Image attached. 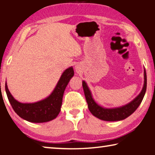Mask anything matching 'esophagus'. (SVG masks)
<instances>
[{
    "instance_id": "1",
    "label": "esophagus",
    "mask_w": 155,
    "mask_h": 155,
    "mask_svg": "<svg viewBox=\"0 0 155 155\" xmlns=\"http://www.w3.org/2000/svg\"><path fill=\"white\" fill-rule=\"evenodd\" d=\"M75 70L77 72H79L80 70H81V68L78 66V65H77V66H75Z\"/></svg>"
}]
</instances>
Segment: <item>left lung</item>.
Segmentation results:
<instances>
[{"instance_id": "obj_1", "label": "left lung", "mask_w": 155, "mask_h": 155, "mask_svg": "<svg viewBox=\"0 0 155 155\" xmlns=\"http://www.w3.org/2000/svg\"><path fill=\"white\" fill-rule=\"evenodd\" d=\"M83 87L84 94L86 98V101L88 104V108L91 114L98 117V119L104 120V121H120L124 120L133 113L140 106L141 101L145 95L147 86V77L146 70L144 69V83L142 90L136 98L125 105L116 107V108L107 109L98 105L92 98V95L89 89L88 86L85 81H83Z\"/></svg>"}]
</instances>
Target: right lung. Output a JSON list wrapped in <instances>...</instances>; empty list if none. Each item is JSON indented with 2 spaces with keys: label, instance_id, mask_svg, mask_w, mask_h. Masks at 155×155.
<instances>
[{
  "label": "right lung",
  "instance_id": "obj_1",
  "mask_svg": "<svg viewBox=\"0 0 155 155\" xmlns=\"http://www.w3.org/2000/svg\"><path fill=\"white\" fill-rule=\"evenodd\" d=\"M73 76L72 67L68 68L63 72L51 95L36 103H22L16 101L9 91L7 83H5V91L13 109L21 118L33 123L49 122L56 118L61 111L65 89Z\"/></svg>",
  "mask_w": 155,
  "mask_h": 155
}]
</instances>
